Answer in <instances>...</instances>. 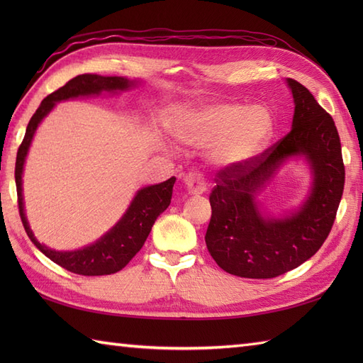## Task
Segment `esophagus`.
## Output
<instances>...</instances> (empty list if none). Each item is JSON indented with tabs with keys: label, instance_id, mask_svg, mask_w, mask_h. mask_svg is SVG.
I'll list each match as a JSON object with an SVG mask.
<instances>
[{
	"label": "esophagus",
	"instance_id": "1",
	"mask_svg": "<svg viewBox=\"0 0 363 363\" xmlns=\"http://www.w3.org/2000/svg\"><path fill=\"white\" fill-rule=\"evenodd\" d=\"M184 182H186V187L190 195H203L207 189L204 177L198 172L189 173L186 177H184Z\"/></svg>",
	"mask_w": 363,
	"mask_h": 363
}]
</instances>
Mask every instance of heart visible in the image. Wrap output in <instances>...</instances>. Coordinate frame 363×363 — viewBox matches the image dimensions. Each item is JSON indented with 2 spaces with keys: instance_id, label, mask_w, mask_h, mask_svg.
Wrapping results in <instances>:
<instances>
[{
  "instance_id": "obj_1",
  "label": "heart",
  "mask_w": 363,
  "mask_h": 363,
  "mask_svg": "<svg viewBox=\"0 0 363 363\" xmlns=\"http://www.w3.org/2000/svg\"><path fill=\"white\" fill-rule=\"evenodd\" d=\"M274 118L265 106L217 103L179 113L172 123L177 140L191 146L213 145L221 165L240 167L257 159L273 137Z\"/></svg>"
}]
</instances>
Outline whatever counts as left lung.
<instances>
[{"mask_svg":"<svg viewBox=\"0 0 363 363\" xmlns=\"http://www.w3.org/2000/svg\"><path fill=\"white\" fill-rule=\"evenodd\" d=\"M287 84L295 99L290 133L250 164L225 167L215 177L206 245L229 274L272 279L304 264L328 238L343 195L345 165L333 117L303 84L290 78ZM293 155L310 162L311 194L289 218L265 219L253 198Z\"/></svg>","mask_w":363,"mask_h":363,"instance_id":"8db88e82","label":"left lung"}]
</instances>
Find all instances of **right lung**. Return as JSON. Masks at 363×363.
Returning a JSON list of instances; mask_svg holds the SVG:
<instances>
[{
  "instance_id": "1",
  "label": "right lung",
  "mask_w": 363,
  "mask_h": 363,
  "mask_svg": "<svg viewBox=\"0 0 363 363\" xmlns=\"http://www.w3.org/2000/svg\"><path fill=\"white\" fill-rule=\"evenodd\" d=\"M133 86H135V81L120 78V76H76V78L68 81L64 87L57 89L56 91H52L51 95L46 96L42 104L38 106V109L28 123L25 138H23L17 152V162H15V184H17L20 217L26 234L30 238V242H33L46 257L51 259L54 264H57L68 269V272L76 274L104 276L117 273L121 268H125L129 264V260L142 250L145 240L151 233L154 221H156L159 215L169 206L176 177L173 176L165 182L138 190L121 220L109 230V233L104 234L95 243L84 246L82 250L76 251H56L38 242L28 225L21 189L23 165H25L26 154L30 142H33L37 126L40 125V121L50 113V111L56 106V103L78 96L99 95L101 91L128 90Z\"/></svg>"
}]
</instances>
